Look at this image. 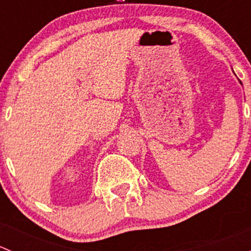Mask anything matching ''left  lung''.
<instances>
[{"instance_id":"8db88e82","label":"left lung","mask_w":251,"mask_h":251,"mask_svg":"<svg viewBox=\"0 0 251 251\" xmlns=\"http://www.w3.org/2000/svg\"><path fill=\"white\" fill-rule=\"evenodd\" d=\"M239 82H240V85H242V81H239Z\"/></svg>"}]
</instances>
